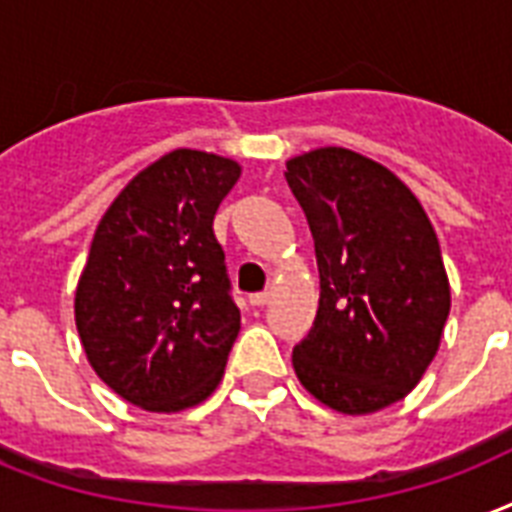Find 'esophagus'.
Wrapping results in <instances>:
<instances>
[{"mask_svg": "<svg viewBox=\"0 0 512 512\" xmlns=\"http://www.w3.org/2000/svg\"><path fill=\"white\" fill-rule=\"evenodd\" d=\"M268 298H271L268 292H255V295H249V303H252L255 308H260V306H265V303H268Z\"/></svg>", "mask_w": 512, "mask_h": 512, "instance_id": "esophagus-1", "label": "esophagus"}]
</instances>
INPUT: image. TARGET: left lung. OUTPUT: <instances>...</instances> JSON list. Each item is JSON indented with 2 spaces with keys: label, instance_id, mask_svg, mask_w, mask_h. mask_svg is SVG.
<instances>
[{
  "label": "left lung",
  "instance_id": "1",
  "mask_svg": "<svg viewBox=\"0 0 512 512\" xmlns=\"http://www.w3.org/2000/svg\"><path fill=\"white\" fill-rule=\"evenodd\" d=\"M314 236L319 308L292 351L308 395L343 416L403 400L435 360L451 311L438 233L403 179L346 147L287 161Z\"/></svg>",
  "mask_w": 512,
  "mask_h": 512
}]
</instances>
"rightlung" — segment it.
<instances>
[{
	"label": "right lung",
	"instance_id": "1",
	"mask_svg": "<svg viewBox=\"0 0 512 512\" xmlns=\"http://www.w3.org/2000/svg\"><path fill=\"white\" fill-rule=\"evenodd\" d=\"M241 163L166 152L101 217L74 290V322L96 376L126 403L179 413L225 373L241 314L230 300L214 214Z\"/></svg>",
	"mask_w": 512,
	"mask_h": 512
}]
</instances>
